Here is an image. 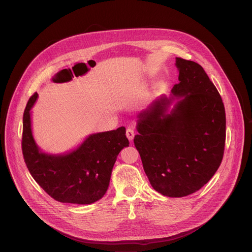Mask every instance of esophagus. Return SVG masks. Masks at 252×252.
<instances>
[{"mask_svg":"<svg viewBox=\"0 0 252 252\" xmlns=\"http://www.w3.org/2000/svg\"><path fill=\"white\" fill-rule=\"evenodd\" d=\"M134 135H135V131H134L133 128H128V129L126 130V136H127V138H128L130 141L133 140Z\"/></svg>","mask_w":252,"mask_h":252,"instance_id":"obj_1","label":"esophagus"}]
</instances>
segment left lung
I'll list each match as a JSON object with an SVG mask.
<instances>
[{"label":"left lung","instance_id":"8db88e82","mask_svg":"<svg viewBox=\"0 0 252 252\" xmlns=\"http://www.w3.org/2000/svg\"><path fill=\"white\" fill-rule=\"evenodd\" d=\"M179 83L137 116L134 144L150 185L182 198L204 187L219 168L226 116L221 96L204 68L176 57Z\"/></svg>","mask_w":252,"mask_h":252}]
</instances>
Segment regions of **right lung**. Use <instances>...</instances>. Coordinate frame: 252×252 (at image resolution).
Instances as JSON below:
<instances>
[{
    "mask_svg": "<svg viewBox=\"0 0 252 252\" xmlns=\"http://www.w3.org/2000/svg\"><path fill=\"white\" fill-rule=\"evenodd\" d=\"M38 99H29L23 116L22 151L36 183L54 200L90 205L106 193L118 154L129 146L125 127L90 134L76 148L65 153H47L37 145L31 125V109Z\"/></svg>",
    "mask_w": 252,
    "mask_h": 252,
    "instance_id": "add662e5",
    "label": "right lung"
}]
</instances>
